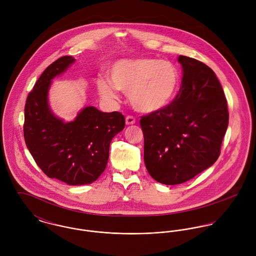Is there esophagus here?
Returning a JSON list of instances; mask_svg holds the SVG:
<instances>
[{
    "mask_svg": "<svg viewBox=\"0 0 256 256\" xmlns=\"http://www.w3.org/2000/svg\"><path fill=\"white\" fill-rule=\"evenodd\" d=\"M135 122H136L135 117H133L131 115L126 117V125H133V124H135Z\"/></svg>",
    "mask_w": 256,
    "mask_h": 256,
    "instance_id": "obj_1",
    "label": "esophagus"
}]
</instances>
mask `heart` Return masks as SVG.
I'll return each instance as SVG.
<instances>
[{
    "instance_id": "obj_1",
    "label": "heart",
    "mask_w": 256,
    "mask_h": 256,
    "mask_svg": "<svg viewBox=\"0 0 256 256\" xmlns=\"http://www.w3.org/2000/svg\"><path fill=\"white\" fill-rule=\"evenodd\" d=\"M108 80L98 78L96 88L106 100L117 98V90L128 94L132 106L142 113H156L174 100L180 73L170 61L150 57L119 59L106 70Z\"/></svg>"
}]
</instances>
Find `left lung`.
Listing matches in <instances>:
<instances>
[{"label":"left lung","mask_w":256,"mask_h":256,"mask_svg":"<svg viewBox=\"0 0 256 256\" xmlns=\"http://www.w3.org/2000/svg\"><path fill=\"white\" fill-rule=\"evenodd\" d=\"M178 62L180 94L166 108L140 120L146 170L166 185L188 182L212 166L228 125L226 100L214 71L187 56Z\"/></svg>","instance_id":"left-lung-1"}]
</instances>
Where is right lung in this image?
Returning a JSON list of instances; mask_svg holds the SVG:
<instances>
[{
	"instance_id": "add662e5",
	"label": "right lung",
	"mask_w": 256,
	"mask_h": 256,
	"mask_svg": "<svg viewBox=\"0 0 256 256\" xmlns=\"http://www.w3.org/2000/svg\"><path fill=\"white\" fill-rule=\"evenodd\" d=\"M76 59L64 56L41 74L24 108V135L37 166L50 178L68 185L96 182L104 172L113 137L125 127L124 116L102 112L94 106L80 110L65 122L50 108L48 92L52 80L66 72Z\"/></svg>"
}]
</instances>
